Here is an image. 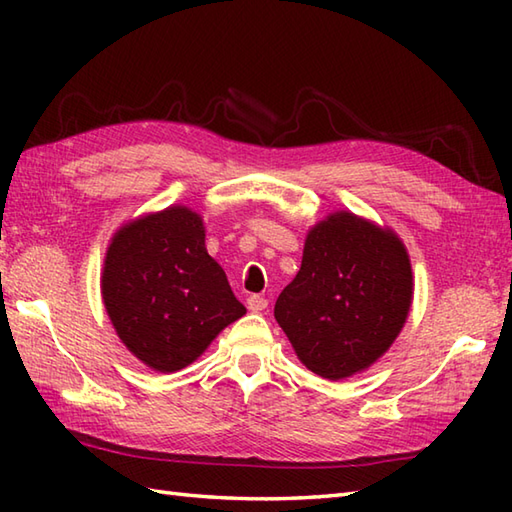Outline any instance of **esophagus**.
Listing matches in <instances>:
<instances>
[{"mask_svg":"<svg viewBox=\"0 0 512 512\" xmlns=\"http://www.w3.org/2000/svg\"><path fill=\"white\" fill-rule=\"evenodd\" d=\"M246 306H248L250 312H262V310L268 308V299L262 297V295H250L246 299Z\"/></svg>","mask_w":512,"mask_h":512,"instance_id":"34e87169","label":"esophagus"}]
</instances>
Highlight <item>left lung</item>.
I'll return each instance as SVG.
<instances>
[{"instance_id": "1", "label": "left lung", "mask_w": 512, "mask_h": 512, "mask_svg": "<svg viewBox=\"0 0 512 512\" xmlns=\"http://www.w3.org/2000/svg\"><path fill=\"white\" fill-rule=\"evenodd\" d=\"M411 292L400 239L352 213H332L308 233L301 270L279 295L275 319L303 365L339 380L389 350Z\"/></svg>"}]
</instances>
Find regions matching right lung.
<instances>
[{
	"instance_id": "1",
	"label": "right lung",
	"mask_w": 512,
	"mask_h": 512,
	"mask_svg": "<svg viewBox=\"0 0 512 512\" xmlns=\"http://www.w3.org/2000/svg\"><path fill=\"white\" fill-rule=\"evenodd\" d=\"M101 284L116 334L158 372L193 363L246 312L206 253L200 215L184 206L123 226L107 250Z\"/></svg>"
}]
</instances>
